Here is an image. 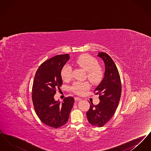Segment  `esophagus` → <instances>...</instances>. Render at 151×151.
Returning a JSON list of instances; mask_svg holds the SVG:
<instances>
[{"instance_id": "esophagus-1", "label": "esophagus", "mask_w": 151, "mask_h": 151, "mask_svg": "<svg viewBox=\"0 0 151 151\" xmlns=\"http://www.w3.org/2000/svg\"><path fill=\"white\" fill-rule=\"evenodd\" d=\"M75 100L76 101H79L81 100L82 99L81 98H80L79 97H75Z\"/></svg>"}]
</instances>
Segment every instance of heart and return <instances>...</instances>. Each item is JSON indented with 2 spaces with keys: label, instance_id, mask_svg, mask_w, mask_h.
Returning <instances> with one entry per match:
<instances>
[{
  "label": "heart",
  "instance_id": "heart-1",
  "mask_svg": "<svg viewBox=\"0 0 151 151\" xmlns=\"http://www.w3.org/2000/svg\"><path fill=\"white\" fill-rule=\"evenodd\" d=\"M75 63L86 71V76L92 83L96 84L100 81L103 77V71L101 68L98 66V62L91 55L84 54L77 58L75 61ZM72 67L68 64L65 65L62 68L60 75L62 79L67 81L72 76ZM89 88V85L87 82H75L71 87L73 92L78 94L83 93Z\"/></svg>",
  "mask_w": 151,
  "mask_h": 151
}]
</instances>
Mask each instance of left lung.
<instances>
[{
  "instance_id": "obj_1",
  "label": "left lung",
  "mask_w": 151,
  "mask_h": 151,
  "mask_svg": "<svg viewBox=\"0 0 151 151\" xmlns=\"http://www.w3.org/2000/svg\"><path fill=\"white\" fill-rule=\"evenodd\" d=\"M97 56L102 59L105 67L104 78L94 90L96 94H99L100 102L97 105L92 102L90 103L86 116L92 125L100 127L114 114L120 100L122 86L119 72L111 58L103 52Z\"/></svg>"
}]
</instances>
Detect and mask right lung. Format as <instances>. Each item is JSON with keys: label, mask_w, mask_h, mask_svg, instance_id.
Masks as SVG:
<instances>
[{"label": "right lung", "mask_w": 151, "mask_h": 151, "mask_svg": "<svg viewBox=\"0 0 151 151\" xmlns=\"http://www.w3.org/2000/svg\"><path fill=\"white\" fill-rule=\"evenodd\" d=\"M69 54L58 55L44 62L38 67L32 87V101L36 114L41 122L57 129L68 120L74 99L65 97L61 102L55 101L56 89L63 84L62 67L70 59Z\"/></svg>", "instance_id": "right-lung-1"}]
</instances>
